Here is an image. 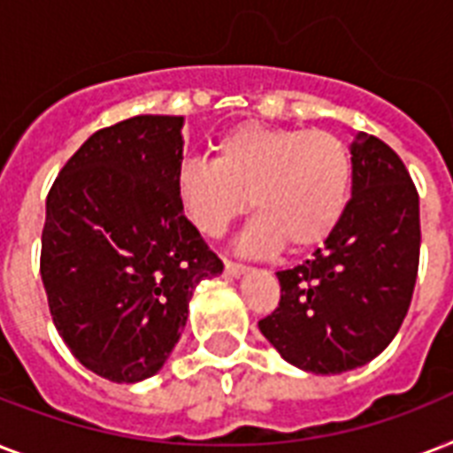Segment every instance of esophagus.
Returning a JSON list of instances; mask_svg holds the SVG:
<instances>
[{
    "label": "esophagus",
    "mask_w": 453,
    "mask_h": 453,
    "mask_svg": "<svg viewBox=\"0 0 453 453\" xmlns=\"http://www.w3.org/2000/svg\"><path fill=\"white\" fill-rule=\"evenodd\" d=\"M226 275H230V277H240L242 273H247V265H244V263H234V261H230V258H226Z\"/></svg>",
    "instance_id": "obj_1"
}]
</instances>
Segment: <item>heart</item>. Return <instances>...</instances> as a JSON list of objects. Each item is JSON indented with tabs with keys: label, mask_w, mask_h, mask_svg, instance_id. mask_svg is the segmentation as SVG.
I'll use <instances>...</instances> for the list:
<instances>
[{
	"label": "heart",
	"mask_w": 453,
	"mask_h": 453,
	"mask_svg": "<svg viewBox=\"0 0 453 453\" xmlns=\"http://www.w3.org/2000/svg\"><path fill=\"white\" fill-rule=\"evenodd\" d=\"M352 190V155L329 131L244 122L213 143V159L180 164L176 192L199 233L220 237L233 220L258 211L244 249L254 254L308 251L331 237Z\"/></svg>",
	"instance_id": "b5f03b06"
}]
</instances>
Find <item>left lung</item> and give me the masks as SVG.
Here are the masks:
<instances>
[{
  "label": "left lung",
  "mask_w": 453,
  "mask_h": 453,
  "mask_svg": "<svg viewBox=\"0 0 453 453\" xmlns=\"http://www.w3.org/2000/svg\"><path fill=\"white\" fill-rule=\"evenodd\" d=\"M352 197L312 258L280 270L282 296L258 329L289 365L343 373L386 350L407 317L421 251L418 192L397 152L355 134Z\"/></svg>",
  "instance_id": "1"
}]
</instances>
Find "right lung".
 <instances>
[{
    "instance_id": "right-lung-1",
    "label": "right lung",
    "mask_w": 453,
    "mask_h": 453,
    "mask_svg": "<svg viewBox=\"0 0 453 453\" xmlns=\"http://www.w3.org/2000/svg\"><path fill=\"white\" fill-rule=\"evenodd\" d=\"M183 117L138 115L96 131L53 180L42 282L60 338L112 383L155 376L202 280L223 273L183 216Z\"/></svg>"
}]
</instances>
